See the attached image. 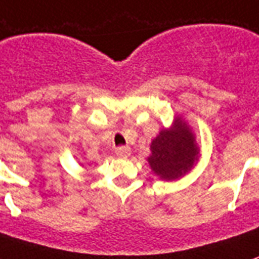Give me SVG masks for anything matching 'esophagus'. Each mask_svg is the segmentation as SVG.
Returning <instances> with one entry per match:
<instances>
[{
    "label": "esophagus",
    "mask_w": 259,
    "mask_h": 259,
    "mask_svg": "<svg viewBox=\"0 0 259 259\" xmlns=\"http://www.w3.org/2000/svg\"><path fill=\"white\" fill-rule=\"evenodd\" d=\"M115 154L119 157V158H127L130 155V148L126 147V146H120V147L115 148Z\"/></svg>",
    "instance_id": "1"
}]
</instances>
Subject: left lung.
I'll list each match as a JSON object with an SVG mask.
<instances>
[{
    "label": "left lung",
    "instance_id": "1",
    "mask_svg": "<svg viewBox=\"0 0 259 259\" xmlns=\"http://www.w3.org/2000/svg\"><path fill=\"white\" fill-rule=\"evenodd\" d=\"M148 164L161 180H178L191 171L199 158V147L192 130L181 119L169 129L161 130L150 146Z\"/></svg>",
    "mask_w": 259,
    "mask_h": 259
}]
</instances>
